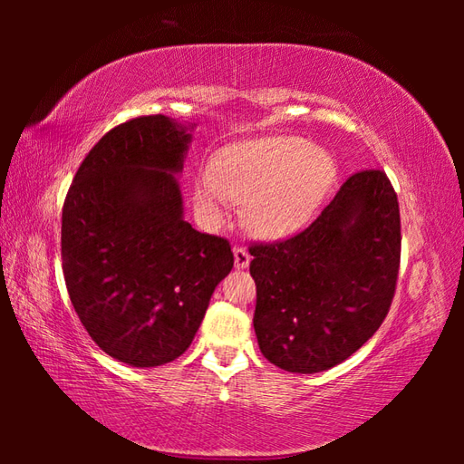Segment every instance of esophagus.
<instances>
[{
	"instance_id": "obj_1",
	"label": "esophagus",
	"mask_w": 464,
	"mask_h": 464,
	"mask_svg": "<svg viewBox=\"0 0 464 464\" xmlns=\"http://www.w3.org/2000/svg\"><path fill=\"white\" fill-rule=\"evenodd\" d=\"M233 255H235V267L237 269H247L249 263H251V255L245 247H239V245H235L233 247Z\"/></svg>"
}]
</instances>
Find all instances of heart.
I'll use <instances>...</instances> for the list:
<instances>
[{
	"label": "heart",
	"instance_id": "b5f03b06",
	"mask_svg": "<svg viewBox=\"0 0 464 464\" xmlns=\"http://www.w3.org/2000/svg\"><path fill=\"white\" fill-rule=\"evenodd\" d=\"M337 175L333 157L299 137H263L217 155L195 183V205L221 221L233 201H245L243 219L261 237L301 229L319 209Z\"/></svg>",
	"mask_w": 464,
	"mask_h": 464
}]
</instances>
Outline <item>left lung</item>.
Instances as JSON below:
<instances>
[{
    "mask_svg": "<svg viewBox=\"0 0 464 464\" xmlns=\"http://www.w3.org/2000/svg\"><path fill=\"white\" fill-rule=\"evenodd\" d=\"M253 327L265 359L319 372L349 359L387 317L401 265L397 193L381 169L353 173L293 237L253 243Z\"/></svg>",
    "mask_w": 464,
    "mask_h": 464,
    "instance_id": "1",
    "label": "left lung"
}]
</instances>
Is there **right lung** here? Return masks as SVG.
<instances>
[{"label": "right lung", "mask_w": 464, "mask_h": 464, "mask_svg": "<svg viewBox=\"0 0 464 464\" xmlns=\"http://www.w3.org/2000/svg\"><path fill=\"white\" fill-rule=\"evenodd\" d=\"M191 135L165 115L107 131L63 201L62 265L85 331L110 357L160 367L189 349L231 245L183 219L175 173Z\"/></svg>", "instance_id": "1"}]
</instances>
